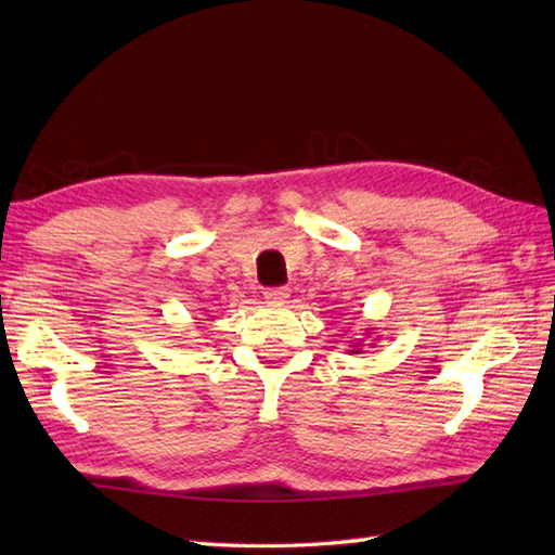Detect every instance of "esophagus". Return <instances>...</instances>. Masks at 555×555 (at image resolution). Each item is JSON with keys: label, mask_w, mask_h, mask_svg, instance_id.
Wrapping results in <instances>:
<instances>
[{"label": "esophagus", "mask_w": 555, "mask_h": 555, "mask_svg": "<svg viewBox=\"0 0 555 555\" xmlns=\"http://www.w3.org/2000/svg\"><path fill=\"white\" fill-rule=\"evenodd\" d=\"M288 296H291L288 288H267L264 291V298L271 305H284V302H288Z\"/></svg>", "instance_id": "1"}]
</instances>
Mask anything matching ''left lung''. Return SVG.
<instances>
[{
	"label": "left lung",
	"instance_id": "left-lung-1",
	"mask_svg": "<svg viewBox=\"0 0 555 555\" xmlns=\"http://www.w3.org/2000/svg\"><path fill=\"white\" fill-rule=\"evenodd\" d=\"M370 334H372V332L367 328V332H364V338H370ZM374 340H379V338H374ZM348 352H362V340H356V344L350 346Z\"/></svg>",
	"mask_w": 555,
	"mask_h": 555
}]
</instances>
